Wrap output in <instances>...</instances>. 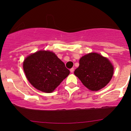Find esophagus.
<instances>
[{
	"label": "esophagus",
	"mask_w": 131,
	"mask_h": 131,
	"mask_svg": "<svg viewBox=\"0 0 131 131\" xmlns=\"http://www.w3.org/2000/svg\"><path fill=\"white\" fill-rule=\"evenodd\" d=\"M70 72L72 73L74 72V68H71V69H70Z\"/></svg>",
	"instance_id": "esophagus-1"
}]
</instances>
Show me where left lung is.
<instances>
[{
	"label": "left lung",
	"instance_id": "obj_1",
	"mask_svg": "<svg viewBox=\"0 0 131 131\" xmlns=\"http://www.w3.org/2000/svg\"><path fill=\"white\" fill-rule=\"evenodd\" d=\"M113 72V66L108 59L91 52L80 59L79 66L74 73L88 89L97 91L110 82Z\"/></svg>",
	"mask_w": 131,
	"mask_h": 131
}]
</instances>
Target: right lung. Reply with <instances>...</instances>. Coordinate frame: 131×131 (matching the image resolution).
<instances>
[{
    "label": "right lung",
    "instance_id": "1",
    "mask_svg": "<svg viewBox=\"0 0 131 131\" xmlns=\"http://www.w3.org/2000/svg\"><path fill=\"white\" fill-rule=\"evenodd\" d=\"M23 69L28 82L46 93L52 92L70 74L64 62L49 51L30 55L23 62Z\"/></svg>",
    "mask_w": 131,
    "mask_h": 131
}]
</instances>
